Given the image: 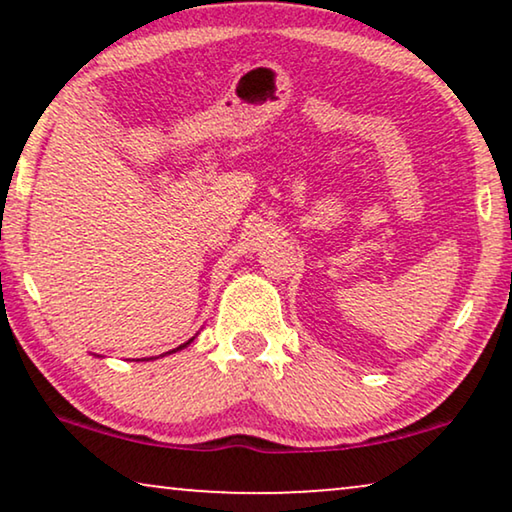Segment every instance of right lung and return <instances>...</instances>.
<instances>
[{
  "label": "right lung",
  "instance_id": "obj_1",
  "mask_svg": "<svg viewBox=\"0 0 512 512\" xmlns=\"http://www.w3.org/2000/svg\"><path fill=\"white\" fill-rule=\"evenodd\" d=\"M195 335H198V333H195ZM195 335H193V338H191V340H186V342H184V345H179V347H177V349H172V352H165V354H160V356H167V354H174V352H181V349H186V347H188V345H191V342H193V340H195ZM137 361H139V359H137Z\"/></svg>",
  "mask_w": 512,
  "mask_h": 512
}]
</instances>
